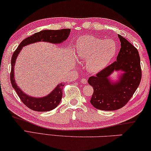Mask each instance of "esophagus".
<instances>
[{"mask_svg":"<svg viewBox=\"0 0 151 151\" xmlns=\"http://www.w3.org/2000/svg\"><path fill=\"white\" fill-rule=\"evenodd\" d=\"M81 83H83V84H87V79H85V78H82V79H81Z\"/></svg>","mask_w":151,"mask_h":151,"instance_id":"1","label":"esophagus"}]
</instances>
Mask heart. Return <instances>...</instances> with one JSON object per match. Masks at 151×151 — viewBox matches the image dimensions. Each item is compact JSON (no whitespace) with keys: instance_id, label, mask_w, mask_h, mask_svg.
<instances>
[{"instance_id":"heart-1","label":"heart","mask_w":151,"mask_h":151,"mask_svg":"<svg viewBox=\"0 0 151 151\" xmlns=\"http://www.w3.org/2000/svg\"><path fill=\"white\" fill-rule=\"evenodd\" d=\"M76 53L87 60V68L93 73H98L109 65L118 51L116 42L111 39H103L93 36L81 37L76 42Z\"/></svg>"}]
</instances>
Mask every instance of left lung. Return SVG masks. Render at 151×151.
I'll list each match as a JSON object with an SVG mask.
<instances>
[{"mask_svg": "<svg viewBox=\"0 0 151 151\" xmlns=\"http://www.w3.org/2000/svg\"><path fill=\"white\" fill-rule=\"evenodd\" d=\"M118 37L121 49L116 61L88 79L93 88L90 103L102 111H116L124 106L138 87L142 78L138 50L122 36L118 35ZM115 71L122 72L116 82L109 77Z\"/></svg>", "mask_w": 151, "mask_h": 151, "instance_id": "obj_1", "label": "left lung"}]
</instances>
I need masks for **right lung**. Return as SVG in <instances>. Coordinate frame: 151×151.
Here are the masks:
<instances>
[{"label": "right lung", "mask_w": 151, "mask_h": 151, "mask_svg": "<svg viewBox=\"0 0 151 151\" xmlns=\"http://www.w3.org/2000/svg\"><path fill=\"white\" fill-rule=\"evenodd\" d=\"M70 32V29L62 30H45L34 34L26 38L20 42L11 58V70L10 80L13 89L21 99L22 102L29 109L37 112H45L51 111L60 104L62 98V90L64 84L63 83L58 84L55 88L48 95L41 98H36L27 95L18 87L14 77V67L16 59L23 47L37 42H47L53 44H60L68 39Z\"/></svg>", "instance_id": "1"}]
</instances>
